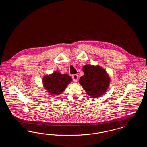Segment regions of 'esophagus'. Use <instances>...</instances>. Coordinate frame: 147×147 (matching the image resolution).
I'll return each instance as SVG.
<instances>
[{"instance_id":"obj_1","label":"esophagus","mask_w":147,"mask_h":147,"mask_svg":"<svg viewBox=\"0 0 147 147\" xmlns=\"http://www.w3.org/2000/svg\"><path fill=\"white\" fill-rule=\"evenodd\" d=\"M72 79H73V81H74L75 82H77L78 80V74L72 75Z\"/></svg>"}]
</instances>
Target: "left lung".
Returning a JSON list of instances; mask_svg holds the SVG:
<instances>
[{
	"instance_id": "left-lung-1",
	"label": "left lung",
	"mask_w": 147,
	"mask_h": 147,
	"mask_svg": "<svg viewBox=\"0 0 147 147\" xmlns=\"http://www.w3.org/2000/svg\"><path fill=\"white\" fill-rule=\"evenodd\" d=\"M84 76L80 77L79 83L86 93L92 98H97L105 93L110 84V77L99 66L85 65L83 68Z\"/></svg>"
}]
</instances>
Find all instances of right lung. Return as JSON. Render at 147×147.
<instances>
[{"label":"right lung","mask_w":147,"mask_h":147,"mask_svg":"<svg viewBox=\"0 0 147 147\" xmlns=\"http://www.w3.org/2000/svg\"><path fill=\"white\" fill-rule=\"evenodd\" d=\"M71 81V78L68 74H61L57 71L43 78V83L46 90L50 94L56 95L61 94Z\"/></svg>","instance_id":"add662e5"}]
</instances>
